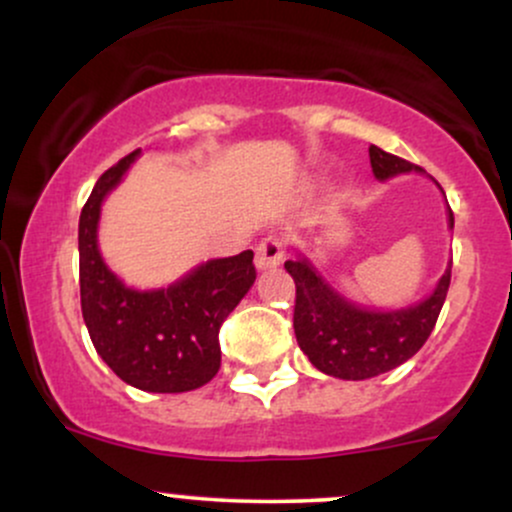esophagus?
Wrapping results in <instances>:
<instances>
[{
	"label": "esophagus",
	"instance_id": "obj_1",
	"mask_svg": "<svg viewBox=\"0 0 512 512\" xmlns=\"http://www.w3.org/2000/svg\"><path fill=\"white\" fill-rule=\"evenodd\" d=\"M284 252H286V245L284 240L279 236H267L260 240V245H257L255 250V264L257 269H272L284 260Z\"/></svg>",
	"mask_w": 512,
	"mask_h": 512
}]
</instances>
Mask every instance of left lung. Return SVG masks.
<instances>
[{"label": "left lung", "instance_id": "left-lung-1", "mask_svg": "<svg viewBox=\"0 0 512 512\" xmlns=\"http://www.w3.org/2000/svg\"><path fill=\"white\" fill-rule=\"evenodd\" d=\"M368 154L378 180L411 170L421 173L419 166L373 144ZM448 223L450 228L455 226L450 207ZM284 267L296 284L293 330L303 354L317 370L334 378L366 380L402 366L426 344L448 296L452 262L431 296L402 310H370L346 301L303 255L298 260H286Z\"/></svg>", "mask_w": 512, "mask_h": 512}]
</instances>
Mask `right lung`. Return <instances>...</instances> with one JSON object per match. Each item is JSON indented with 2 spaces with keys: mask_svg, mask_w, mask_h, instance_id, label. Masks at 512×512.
<instances>
[{
  "mask_svg": "<svg viewBox=\"0 0 512 512\" xmlns=\"http://www.w3.org/2000/svg\"><path fill=\"white\" fill-rule=\"evenodd\" d=\"M139 151L98 178L79 219L81 313L98 356L144 392H190L221 368L219 330L255 284L252 250L209 260L168 289L137 291L110 272L98 250L101 204Z\"/></svg>",
  "mask_w": 512,
  "mask_h": 512,
  "instance_id": "1",
  "label": "right lung"
}]
</instances>
